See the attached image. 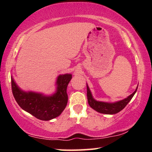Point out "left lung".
<instances>
[{
  "mask_svg": "<svg viewBox=\"0 0 152 152\" xmlns=\"http://www.w3.org/2000/svg\"><path fill=\"white\" fill-rule=\"evenodd\" d=\"M87 87V98H88V102L90 107L95 111L104 114H115L122 111L126 104L129 102L132 97H134L135 93H136L138 87H137L136 91H134L132 94L128 96L126 98L122 99V100L116 102L114 103L110 102H104L97 101L93 98L91 94L90 89L88 86L86 84Z\"/></svg>",
  "mask_w": 152,
  "mask_h": 152,
  "instance_id": "8db88e82",
  "label": "left lung"
}]
</instances>
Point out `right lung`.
Here are the masks:
<instances>
[{"label":"right lung","mask_w":152,"mask_h":152,"mask_svg":"<svg viewBox=\"0 0 152 152\" xmlns=\"http://www.w3.org/2000/svg\"><path fill=\"white\" fill-rule=\"evenodd\" d=\"M71 79V74L60 75L56 82L55 93L50 96H45L41 93L22 91L12 77V93L22 109L39 120H50L58 117L67 105L66 89Z\"/></svg>","instance_id":"add662e5"}]
</instances>
